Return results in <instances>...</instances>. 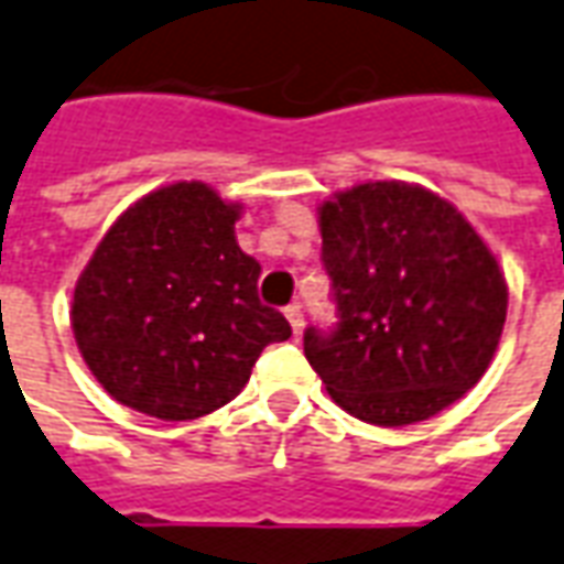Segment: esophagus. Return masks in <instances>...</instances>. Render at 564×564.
Masks as SVG:
<instances>
[{
    "mask_svg": "<svg viewBox=\"0 0 564 564\" xmlns=\"http://www.w3.org/2000/svg\"><path fill=\"white\" fill-rule=\"evenodd\" d=\"M285 315H289L294 337H301V334H303V306H301V303H291L289 310H285Z\"/></svg>",
    "mask_w": 564,
    "mask_h": 564,
    "instance_id": "obj_1",
    "label": "esophagus"
}]
</instances>
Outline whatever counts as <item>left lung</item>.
Masks as SVG:
<instances>
[{"instance_id":"1","label":"left lung","mask_w":564,"mask_h":564,"mask_svg":"<svg viewBox=\"0 0 564 564\" xmlns=\"http://www.w3.org/2000/svg\"><path fill=\"white\" fill-rule=\"evenodd\" d=\"M337 325L303 352L330 398L370 425H413L474 389L507 318V285L477 230L425 187L367 182L318 212Z\"/></svg>"}]
</instances>
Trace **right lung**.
I'll use <instances>...</instances> for the list:
<instances>
[{
  "label": "right lung",
  "mask_w": 564,
  "mask_h": 564,
  "mask_svg": "<svg viewBox=\"0 0 564 564\" xmlns=\"http://www.w3.org/2000/svg\"><path fill=\"white\" fill-rule=\"evenodd\" d=\"M230 206L199 182L142 197L84 267L72 327L115 401L163 422L234 401L285 315L258 297L261 263L239 251Z\"/></svg>",
  "instance_id": "1"
}]
</instances>
